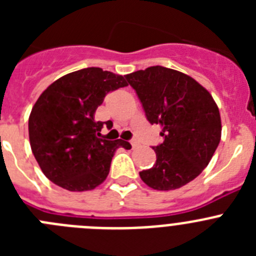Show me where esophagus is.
<instances>
[{
    "instance_id": "esophagus-1",
    "label": "esophagus",
    "mask_w": 256,
    "mask_h": 256,
    "mask_svg": "<svg viewBox=\"0 0 256 256\" xmlns=\"http://www.w3.org/2000/svg\"><path fill=\"white\" fill-rule=\"evenodd\" d=\"M130 144H132L133 148H136L138 146V142H137V140H132V141H130Z\"/></svg>"
}]
</instances>
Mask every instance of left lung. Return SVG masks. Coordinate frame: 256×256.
I'll list each match as a JSON object with an SVG mask.
<instances>
[{
	"label": "left lung",
	"instance_id": "left-lung-1",
	"mask_svg": "<svg viewBox=\"0 0 256 256\" xmlns=\"http://www.w3.org/2000/svg\"><path fill=\"white\" fill-rule=\"evenodd\" d=\"M148 120L160 124L164 142L155 148L152 168L140 172L148 187L177 190L206 168L222 134L219 108L212 94L187 74L150 66L126 76Z\"/></svg>",
	"mask_w": 256,
	"mask_h": 256
}]
</instances>
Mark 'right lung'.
<instances>
[{
	"label": "right lung",
	"instance_id": "add662e5",
	"mask_svg": "<svg viewBox=\"0 0 256 256\" xmlns=\"http://www.w3.org/2000/svg\"><path fill=\"white\" fill-rule=\"evenodd\" d=\"M123 76L86 68L61 76L38 97L29 115V141L40 168L68 191L96 188L104 182L116 148L130 142L100 138L104 124L94 112L108 92L126 87Z\"/></svg>",
	"mask_w": 256,
	"mask_h": 256
}]
</instances>
